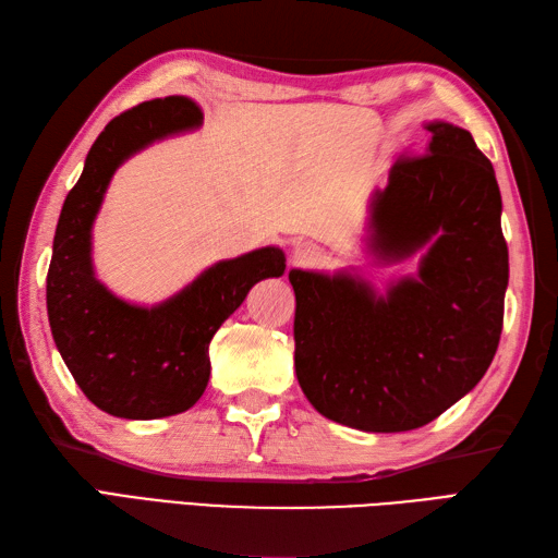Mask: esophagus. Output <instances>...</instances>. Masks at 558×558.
<instances>
[{"label": "esophagus", "instance_id": "34e87169", "mask_svg": "<svg viewBox=\"0 0 558 558\" xmlns=\"http://www.w3.org/2000/svg\"><path fill=\"white\" fill-rule=\"evenodd\" d=\"M314 260H318V248L316 246L300 244L298 248H294V264L310 266V264H314Z\"/></svg>", "mask_w": 558, "mask_h": 558}]
</instances>
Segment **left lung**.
Segmentation results:
<instances>
[{
	"label": "left lung",
	"instance_id": "8db88e82",
	"mask_svg": "<svg viewBox=\"0 0 558 558\" xmlns=\"http://www.w3.org/2000/svg\"><path fill=\"white\" fill-rule=\"evenodd\" d=\"M424 156L398 158L372 201L369 252L417 276L386 294L360 276L290 270L294 372L338 424L393 434L429 424L480 384L499 348L508 288L501 192L470 132L429 122Z\"/></svg>",
	"mask_w": 558,
	"mask_h": 558
}]
</instances>
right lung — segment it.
I'll list each match as a JSON object with an SVG mask.
<instances>
[{
  "label": "right lung",
  "mask_w": 558,
  "mask_h": 558,
  "mask_svg": "<svg viewBox=\"0 0 558 558\" xmlns=\"http://www.w3.org/2000/svg\"><path fill=\"white\" fill-rule=\"evenodd\" d=\"M204 122L194 100L141 102L105 126L59 213L47 270V316L54 345L93 405L124 420L189 410L210 376L208 345L258 280L280 278L286 254L264 246L210 266L156 306L129 304L93 272L90 230L114 170L165 136Z\"/></svg>",
  "instance_id": "add662e5"
}]
</instances>
